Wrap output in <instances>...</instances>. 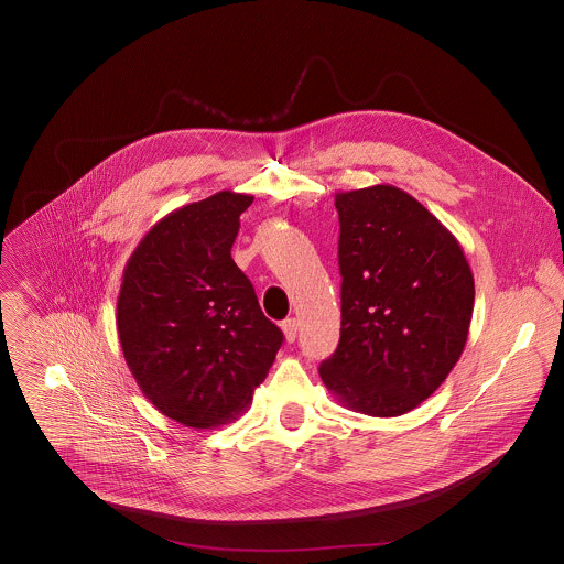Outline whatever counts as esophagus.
I'll list each match as a JSON object with an SVG mask.
<instances>
[{
	"instance_id": "1",
	"label": "esophagus",
	"mask_w": 564,
	"mask_h": 564,
	"mask_svg": "<svg viewBox=\"0 0 564 564\" xmlns=\"http://www.w3.org/2000/svg\"><path fill=\"white\" fill-rule=\"evenodd\" d=\"M281 330H283V335H285V341L294 344L296 337H299V322H296L294 317H288V319L281 322Z\"/></svg>"
}]
</instances>
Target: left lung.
<instances>
[{
	"label": "left lung",
	"mask_w": 564,
	"mask_h": 564,
	"mask_svg": "<svg viewBox=\"0 0 564 564\" xmlns=\"http://www.w3.org/2000/svg\"><path fill=\"white\" fill-rule=\"evenodd\" d=\"M341 337L319 376L348 409L398 417L420 406L463 355L474 274L458 240L409 192L335 194Z\"/></svg>",
	"instance_id": "obj_1"
}]
</instances>
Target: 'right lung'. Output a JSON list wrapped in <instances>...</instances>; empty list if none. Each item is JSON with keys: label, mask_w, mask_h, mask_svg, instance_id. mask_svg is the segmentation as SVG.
Here are the masks:
<instances>
[{"label": "right lung", "mask_w": 564, "mask_h": 564, "mask_svg": "<svg viewBox=\"0 0 564 564\" xmlns=\"http://www.w3.org/2000/svg\"><path fill=\"white\" fill-rule=\"evenodd\" d=\"M251 203L223 189L166 214L123 270L117 328L127 368L160 413L189 429L245 413L283 344L231 259Z\"/></svg>", "instance_id": "obj_1"}]
</instances>
